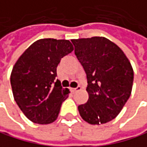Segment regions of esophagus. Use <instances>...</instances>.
I'll return each mask as SVG.
<instances>
[{"mask_svg": "<svg viewBox=\"0 0 147 147\" xmlns=\"http://www.w3.org/2000/svg\"><path fill=\"white\" fill-rule=\"evenodd\" d=\"M81 86H78L77 88H71L70 89V90H71V92L72 93H75V92H77V91H79V90H81Z\"/></svg>", "mask_w": 147, "mask_h": 147, "instance_id": "1", "label": "esophagus"}]
</instances>
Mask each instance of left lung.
Masks as SVG:
<instances>
[{
    "mask_svg": "<svg viewBox=\"0 0 147 147\" xmlns=\"http://www.w3.org/2000/svg\"><path fill=\"white\" fill-rule=\"evenodd\" d=\"M71 42L88 82L89 100L78 106L79 114L91 125L107 123L119 115L131 95L132 65L121 49L104 37Z\"/></svg>",
    "mask_w": 147,
    "mask_h": 147,
    "instance_id": "left-lung-1",
    "label": "left lung"
}]
</instances>
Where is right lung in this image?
<instances>
[{
	"label": "right lung",
	"instance_id": "obj_1",
	"mask_svg": "<svg viewBox=\"0 0 147 147\" xmlns=\"http://www.w3.org/2000/svg\"><path fill=\"white\" fill-rule=\"evenodd\" d=\"M74 47L66 39L42 38L32 44L11 73L13 98L23 114L37 124H50L58 116L69 89L55 82L61 58Z\"/></svg>",
	"mask_w": 147,
	"mask_h": 147
}]
</instances>
